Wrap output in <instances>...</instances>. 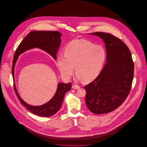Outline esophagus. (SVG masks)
<instances>
[{
  "label": "esophagus",
  "mask_w": 147,
  "mask_h": 147,
  "mask_svg": "<svg viewBox=\"0 0 147 147\" xmlns=\"http://www.w3.org/2000/svg\"><path fill=\"white\" fill-rule=\"evenodd\" d=\"M72 89H79L80 87L78 86V85H76V84H72Z\"/></svg>",
  "instance_id": "34e87169"
}]
</instances>
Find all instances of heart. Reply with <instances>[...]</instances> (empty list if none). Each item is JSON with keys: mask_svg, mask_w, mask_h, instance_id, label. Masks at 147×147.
I'll use <instances>...</instances> for the list:
<instances>
[{"mask_svg": "<svg viewBox=\"0 0 147 147\" xmlns=\"http://www.w3.org/2000/svg\"><path fill=\"white\" fill-rule=\"evenodd\" d=\"M105 59L102 46L85 39H74L65 46L64 55L58 56L57 64L64 78H69L75 67L77 78L89 83L98 76Z\"/></svg>", "mask_w": 147, "mask_h": 147, "instance_id": "heart-1", "label": "heart"}]
</instances>
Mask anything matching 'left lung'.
Listing matches in <instances>:
<instances>
[{"label": "left lung", "instance_id": "8db88e82", "mask_svg": "<svg viewBox=\"0 0 147 147\" xmlns=\"http://www.w3.org/2000/svg\"><path fill=\"white\" fill-rule=\"evenodd\" d=\"M105 43L107 63L99 75L84 86L86 104L96 114L111 112L121 106L131 89L134 63L127 46L111 34L94 32Z\"/></svg>", "mask_w": 147, "mask_h": 147}]
</instances>
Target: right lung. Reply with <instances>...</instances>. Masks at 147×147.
Returning a JSON list of instances; mask_svg holds the SVG:
<instances>
[{
  "instance_id": "obj_1",
  "label": "right lung",
  "mask_w": 147,
  "mask_h": 147,
  "mask_svg": "<svg viewBox=\"0 0 147 147\" xmlns=\"http://www.w3.org/2000/svg\"><path fill=\"white\" fill-rule=\"evenodd\" d=\"M61 34L58 31H34L29 32L18 46L13 61L12 75L15 92L20 102L28 111L40 116L50 117L55 114L61 107L65 93L71 90V83H58L56 92L47 102L39 106H34L25 102L19 96L14 78V68L18 56L24 52L34 48L40 49L49 54L56 60V54L61 45Z\"/></svg>"
}]
</instances>
